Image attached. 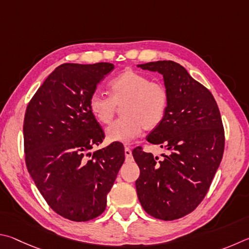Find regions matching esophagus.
<instances>
[{"label":"esophagus","mask_w":249,"mask_h":249,"mask_svg":"<svg viewBox=\"0 0 249 249\" xmlns=\"http://www.w3.org/2000/svg\"><path fill=\"white\" fill-rule=\"evenodd\" d=\"M124 155H125V160H132V152L129 147H124Z\"/></svg>","instance_id":"esophagus-1"}]
</instances>
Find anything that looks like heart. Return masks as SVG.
I'll list each match as a JSON object with an SVG mask.
<instances>
[{
	"mask_svg": "<svg viewBox=\"0 0 249 249\" xmlns=\"http://www.w3.org/2000/svg\"><path fill=\"white\" fill-rule=\"evenodd\" d=\"M110 96L94 93L89 107L91 115L102 124H110L117 107L124 118L106 130L111 142L127 143L140 136L143 129L153 130L162 124L168 107V90L160 82L132 70H125L109 84Z\"/></svg>",
	"mask_w": 249,
	"mask_h": 249,
	"instance_id": "obj_1",
	"label": "heart"
}]
</instances>
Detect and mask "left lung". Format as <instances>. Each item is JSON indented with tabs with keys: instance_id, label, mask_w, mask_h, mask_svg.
<instances>
[{
	"instance_id": "left-lung-1",
	"label": "left lung",
	"mask_w": 249,
	"mask_h": 249,
	"mask_svg": "<svg viewBox=\"0 0 249 249\" xmlns=\"http://www.w3.org/2000/svg\"><path fill=\"white\" fill-rule=\"evenodd\" d=\"M138 68L163 75L169 97L164 120L146 138L169 153L159 160L141 147L132 151L138 198L150 215L173 221L193 212L210 188L223 156V124L210 90L182 65L164 60Z\"/></svg>"
}]
</instances>
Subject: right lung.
Masks as SVG:
<instances>
[{
    "mask_svg": "<svg viewBox=\"0 0 249 249\" xmlns=\"http://www.w3.org/2000/svg\"><path fill=\"white\" fill-rule=\"evenodd\" d=\"M113 68L106 62L60 65L26 109V166L50 208L68 220L85 222L102 214L124 162L119 142L84 158L105 137L89 110V98Z\"/></svg>",
    "mask_w": 249,
    "mask_h": 249,
    "instance_id": "right-lung-1",
    "label": "right lung"
}]
</instances>
